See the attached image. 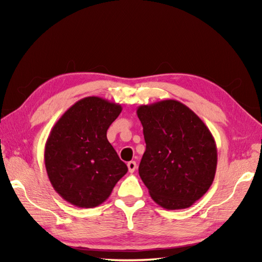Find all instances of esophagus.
<instances>
[{
  "mask_svg": "<svg viewBox=\"0 0 262 262\" xmlns=\"http://www.w3.org/2000/svg\"><path fill=\"white\" fill-rule=\"evenodd\" d=\"M127 166H128V171L130 172V173H133L136 170V163L134 161H130L127 163Z\"/></svg>",
  "mask_w": 262,
  "mask_h": 262,
  "instance_id": "obj_1",
  "label": "esophagus"
}]
</instances>
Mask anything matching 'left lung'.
<instances>
[{
  "label": "left lung",
  "instance_id": "left-lung-1",
  "mask_svg": "<svg viewBox=\"0 0 262 262\" xmlns=\"http://www.w3.org/2000/svg\"><path fill=\"white\" fill-rule=\"evenodd\" d=\"M136 113L147 144L139 173L150 196L168 210L190 207L214 181V136L205 122L178 100L141 105Z\"/></svg>",
  "mask_w": 262,
  "mask_h": 262
}]
</instances>
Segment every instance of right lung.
Wrapping results in <instances>:
<instances>
[{"label":"right lung","mask_w":262,"mask_h":262,"mask_svg":"<svg viewBox=\"0 0 262 262\" xmlns=\"http://www.w3.org/2000/svg\"><path fill=\"white\" fill-rule=\"evenodd\" d=\"M121 111L100 97H85L52 128L43 158L48 179L63 200L79 208L99 206L127 173L106 136Z\"/></svg>","instance_id":"right-lung-1"}]
</instances>
